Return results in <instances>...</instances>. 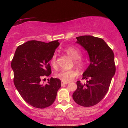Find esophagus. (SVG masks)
Wrapping results in <instances>:
<instances>
[{
    "instance_id": "1",
    "label": "esophagus",
    "mask_w": 128,
    "mask_h": 128,
    "mask_svg": "<svg viewBox=\"0 0 128 128\" xmlns=\"http://www.w3.org/2000/svg\"><path fill=\"white\" fill-rule=\"evenodd\" d=\"M67 82H62V83H61V86H64V85H66L67 84Z\"/></svg>"
}]
</instances>
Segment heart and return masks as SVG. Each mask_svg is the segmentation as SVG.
Listing matches in <instances>:
<instances>
[{"label": "heart", "instance_id": "1", "mask_svg": "<svg viewBox=\"0 0 128 128\" xmlns=\"http://www.w3.org/2000/svg\"><path fill=\"white\" fill-rule=\"evenodd\" d=\"M65 52L74 59V64L78 68L80 69L84 68V67L86 65V61L83 58L80 57L81 56V52L78 48L71 46H68L66 48ZM50 62L51 66L54 68H56V54H53L50 60ZM78 76V72L75 70H61L60 72L56 73L55 74L56 77L60 79L64 82H68L72 81Z\"/></svg>", "mask_w": 128, "mask_h": 128}]
</instances>
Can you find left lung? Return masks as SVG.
Returning <instances> with one entry per match:
<instances>
[{"mask_svg": "<svg viewBox=\"0 0 128 128\" xmlns=\"http://www.w3.org/2000/svg\"><path fill=\"white\" fill-rule=\"evenodd\" d=\"M78 43L87 50L90 64L83 74L82 79L76 82L77 88L73 94L76 104L90 107L100 102L109 90L111 80L116 73L114 55L112 50L100 38L91 36L76 37Z\"/></svg>", "mask_w": 128, "mask_h": 128, "instance_id": "obj_1", "label": "left lung"}]
</instances>
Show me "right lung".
Wrapping results in <instances>:
<instances>
[{
  "label": "right lung",
  "mask_w": 128,
  "mask_h": 128,
  "mask_svg": "<svg viewBox=\"0 0 128 128\" xmlns=\"http://www.w3.org/2000/svg\"><path fill=\"white\" fill-rule=\"evenodd\" d=\"M59 44L58 40L28 41L18 46L11 61L14 86L23 100L35 108L50 106L61 86L60 79L53 78L48 79L46 85L40 83L50 75L49 61Z\"/></svg>",
  "instance_id": "obj_1"
}]
</instances>
